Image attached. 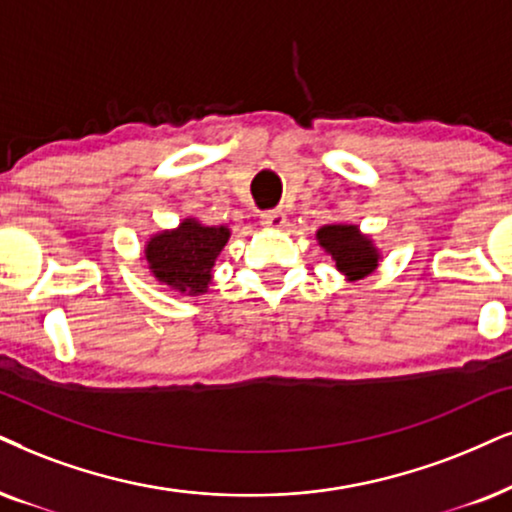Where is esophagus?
<instances>
[{"label":"esophagus","instance_id":"esophagus-1","mask_svg":"<svg viewBox=\"0 0 512 512\" xmlns=\"http://www.w3.org/2000/svg\"><path fill=\"white\" fill-rule=\"evenodd\" d=\"M262 224L269 226V229H283V226H286V212H283V210L264 212Z\"/></svg>","mask_w":512,"mask_h":512}]
</instances>
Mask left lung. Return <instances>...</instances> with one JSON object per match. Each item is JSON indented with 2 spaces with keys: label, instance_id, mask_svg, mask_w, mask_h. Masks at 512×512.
<instances>
[{
  "label": "left lung",
  "instance_id": "8db88e82",
  "mask_svg": "<svg viewBox=\"0 0 512 512\" xmlns=\"http://www.w3.org/2000/svg\"><path fill=\"white\" fill-rule=\"evenodd\" d=\"M316 241L328 255L333 257L335 269L340 271L347 281H359L378 269L380 252L375 248L373 238L361 234L357 224L333 222L323 224L316 231Z\"/></svg>",
  "mask_w": 512,
  "mask_h": 512
}]
</instances>
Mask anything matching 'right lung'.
Here are the masks:
<instances>
[{"mask_svg":"<svg viewBox=\"0 0 512 512\" xmlns=\"http://www.w3.org/2000/svg\"><path fill=\"white\" fill-rule=\"evenodd\" d=\"M229 226H208L186 217L174 229L153 234L146 241L144 260L163 286L181 295H203L212 283L217 255L229 243Z\"/></svg>","mask_w":512,"mask_h":512,"instance_id":"1","label":"right lung"}]
</instances>
